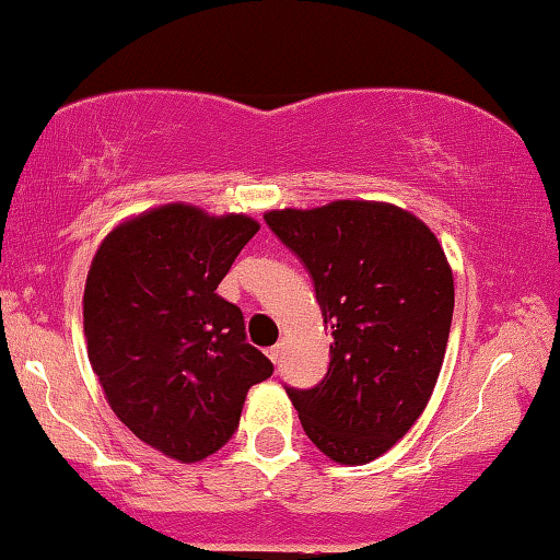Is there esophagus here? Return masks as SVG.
<instances>
[{
	"mask_svg": "<svg viewBox=\"0 0 560 560\" xmlns=\"http://www.w3.org/2000/svg\"><path fill=\"white\" fill-rule=\"evenodd\" d=\"M265 354H268V360H270L272 364H278V362H280V354H282V350H280V345H275V347H268V350H265Z\"/></svg>",
	"mask_w": 560,
	"mask_h": 560,
	"instance_id": "esophagus-1",
	"label": "esophagus"
}]
</instances>
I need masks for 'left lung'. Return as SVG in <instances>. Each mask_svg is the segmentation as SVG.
<instances>
[{"instance_id": "obj_1", "label": "left lung", "mask_w": 560, "mask_h": 560, "mask_svg": "<svg viewBox=\"0 0 560 560\" xmlns=\"http://www.w3.org/2000/svg\"><path fill=\"white\" fill-rule=\"evenodd\" d=\"M265 223L313 275L335 337L325 380L285 387L302 429L337 464L377 459L419 419L442 372L454 315L442 245L409 210L377 200L268 210Z\"/></svg>"}]
</instances>
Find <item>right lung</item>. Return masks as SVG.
I'll use <instances>...</instances> for the list:
<instances>
[{
  "label": "right lung",
  "instance_id": "1",
  "mask_svg": "<svg viewBox=\"0 0 560 560\" xmlns=\"http://www.w3.org/2000/svg\"><path fill=\"white\" fill-rule=\"evenodd\" d=\"M260 231L243 213L151 208L104 237L84 288L89 362L114 415L161 454L194 464L235 434L245 394L272 362L218 295Z\"/></svg>",
  "mask_w": 560,
  "mask_h": 560
}]
</instances>
